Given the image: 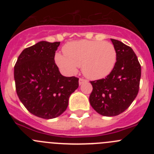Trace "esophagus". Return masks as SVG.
I'll use <instances>...</instances> for the list:
<instances>
[{
  "instance_id": "34e87169",
  "label": "esophagus",
  "mask_w": 154,
  "mask_h": 154,
  "mask_svg": "<svg viewBox=\"0 0 154 154\" xmlns=\"http://www.w3.org/2000/svg\"><path fill=\"white\" fill-rule=\"evenodd\" d=\"M86 82V79H85L80 78L79 80V85H82V84L84 83V82Z\"/></svg>"
}]
</instances>
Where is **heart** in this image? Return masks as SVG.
I'll return each mask as SVG.
<instances>
[{"mask_svg": "<svg viewBox=\"0 0 154 154\" xmlns=\"http://www.w3.org/2000/svg\"><path fill=\"white\" fill-rule=\"evenodd\" d=\"M64 55L56 54L55 62L68 73H75L82 66L83 74L90 79H100L111 73L117 60L112 43L103 41L71 42L63 47Z\"/></svg>", "mask_w": 154, "mask_h": 154, "instance_id": "obj_1", "label": "heart"}]
</instances>
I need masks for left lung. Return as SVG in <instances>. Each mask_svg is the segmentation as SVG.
<instances>
[{
    "label": "left lung",
    "instance_id": "left-lung-1",
    "mask_svg": "<svg viewBox=\"0 0 154 154\" xmlns=\"http://www.w3.org/2000/svg\"><path fill=\"white\" fill-rule=\"evenodd\" d=\"M117 52L113 70L105 79L91 81L92 91L89 102L98 113L114 116L128 109L140 89L141 66L130 46L111 39Z\"/></svg>",
    "mask_w": 154,
    "mask_h": 154
}]
</instances>
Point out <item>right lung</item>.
Returning <instances> with one entry per match:
<instances>
[{"instance_id": "1", "label": "right lung", "mask_w": 154, "mask_h": 154, "mask_svg": "<svg viewBox=\"0 0 154 154\" xmlns=\"http://www.w3.org/2000/svg\"><path fill=\"white\" fill-rule=\"evenodd\" d=\"M60 42H38L22 51L14 76L20 101L31 114L53 119L67 109L69 98L79 87V79L61 75L55 55Z\"/></svg>"}]
</instances>
